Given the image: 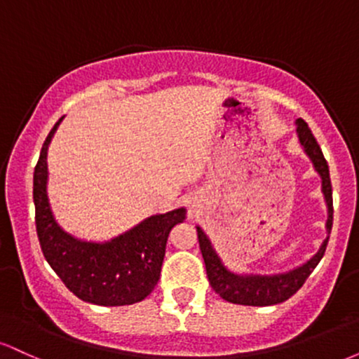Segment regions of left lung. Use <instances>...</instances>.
I'll list each match as a JSON object with an SVG mask.
<instances>
[{"label":"left lung","instance_id":"8db88e82","mask_svg":"<svg viewBox=\"0 0 359 359\" xmlns=\"http://www.w3.org/2000/svg\"><path fill=\"white\" fill-rule=\"evenodd\" d=\"M297 133L300 145L304 147L309 158L314 163L316 170L319 172L320 179H323V192L325 197V204H327V221H325V228L327 233H331L332 228V185L331 177H329V165L325 162L323 150H320L319 143L316 142L314 135H312L311 128L304 119H297ZM197 238H199L201 253H203L205 271H208V278L211 287L216 294H219L222 299L228 300L231 304H240V306H275V304L285 302L290 299L300 287L304 285L309 275L316 269L317 263L324 257L325 246H327L329 236L325 238L323 245L317 253L304 263L299 269L287 271V273L278 275H236L226 270L222 265L219 257L214 251L211 241L205 236L203 229L197 226Z\"/></svg>","mask_w":359,"mask_h":359}]
</instances>
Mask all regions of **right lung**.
<instances>
[{
	"label": "right lung",
	"instance_id": "obj_1",
	"mask_svg": "<svg viewBox=\"0 0 359 359\" xmlns=\"http://www.w3.org/2000/svg\"><path fill=\"white\" fill-rule=\"evenodd\" d=\"M62 118L45 138L34 172L35 224L43 257L76 297L96 306H130L151 294L160 278L168 233L185 209L156 214L108 243H88L62 231L47 197V150Z\"/></svg>",
	"mask_w": 359,
	"mask_h": 359
}]
</instances>
